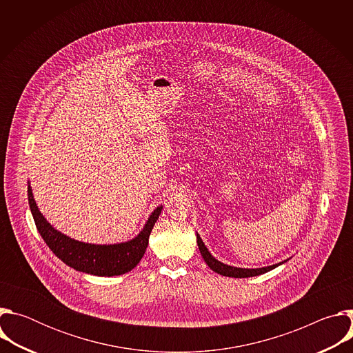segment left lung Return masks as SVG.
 <instances>
[{"mask_svg":"<svg viewBox=\"0 0 353 353\" xmlns=\"http://www.w3.org/2000/svg\"><path fill=\"white\" fill-rule=\"evenodd\" d=\"M196 244L199 248V253L203 256L204 261L208 264V267L215 271L216 274H221L223 276H232V278H250V276H256V275H261L265 274L274 268H276L281 264H275V265H270V267H264V268H256V270H248V268H237V267H230L226 265L218 260H215L211 253L208 251V248L205 247L204 241L201 240V237L196 234Z\"/></svg>","mask_w":353,"mask_h":353,"instance_id":"left-lung-1","label":"left lung"}]
</instances>
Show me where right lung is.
<instances>
[{
  "instance_id": "obj_1",
  "label": "right lung",
  "mask_w": 353,
  "mask_h": 353,
  "mask_svg": "<svg viewBox=\"0 0 353 353\" xmlns=\"http://www.w3.org/2000/svg\"><path fill=\"white\" fill-rule=\"evenodd\" d=\"M28 198L36 228L48 248L71 268L97 276L121 275L138 265L148 247L149 234L162 211V207H158L149 216L143 230L131 241L99 245L74 240L56 230L40 214L30 185L28 187Z\"/></svg>"
}]
</instances>
